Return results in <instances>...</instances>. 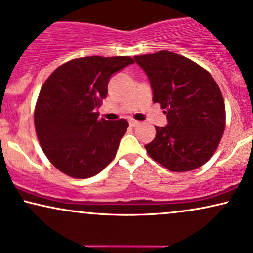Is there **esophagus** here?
Listing matches in <instances>:
<instances>
[{
	"label": "esophagus",
	"mask_w": 253,
	"mask_h": 253,
	"mask_svg": "<svg viewBox=\"0 0 253 253\" xmlns=\"http://www.w3.org/2000/svg\"><path fill=\"white\" fill-rule=\"evenodd\" d=\"M129 123H130V126H132V127L137 126H138V124H139L138 121H134V120H130V121H129Z\"/></svg>",
	"instance_id": "obj_1"
}]
</instances>
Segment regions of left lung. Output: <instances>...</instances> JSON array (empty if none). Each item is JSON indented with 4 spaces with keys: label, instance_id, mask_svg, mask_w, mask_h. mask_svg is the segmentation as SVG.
Masks as SVG:
<instances>
[{
    "label": "left lung",
    "instance_id": "obj_1",
    "mask_svg": "<svg viewBox=\"0 0 253 253\" xmlns=\"http://www.w3.org/2000/svg\"><path fill=\"white\" fill-rule=\"evenodd\" d=\"M134 60L149 78L153 102L166 109L167 124L156 126L146 152L172 172L202 166L214 155L225 127L218 84L205 68L173 52L136 55Z\"/></svg>",
    "mask_w": 253,
    "mask_h": 253
}]
</instances>
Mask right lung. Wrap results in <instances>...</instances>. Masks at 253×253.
<instances>
[{"label":"right lung","mask_w":253,"mask_h":253,"mask_svg":"<svg viewBox=\"0 0 253 253\" xmlns=\"http://www.w3.org/2000/svg\"><path fill=\"white\" fill-rule=\"evenodd\" d=\"M133 62L130 57L74 59L42 84L35 109L36 132L60 172L87 179L113 162L129 123L98 120L96 110L107 96L111 75Z\"/></svg>","instance_id":"obj_1"}]
</instances>
